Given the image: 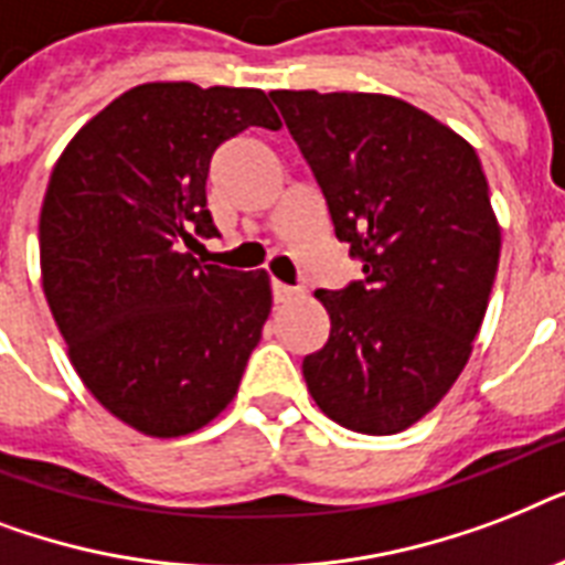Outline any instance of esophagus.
<instances>
[{
  "mask_svg": "<svg viewBox=\"0 0 565 565\" xmlns=\"http://www.w3.org/2000/svg\"><path fill=\"white\" fill-rule=\"evenodd\" d=\"M273 296L278 305H287V301L299 299L301 290H296V287H290V284H281V281H273Z\"/></svg>",
  "mask_w": 565,
  "mask_h": 565,
  "instance_id": "34e87169",
  "label": "esophagus"
}]
</instances>
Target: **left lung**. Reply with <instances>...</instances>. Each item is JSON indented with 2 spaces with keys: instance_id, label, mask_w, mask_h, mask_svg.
I'll use <instances>...</instances> for the list:
<instances>
[{
  "instance_id": "left-lung-1",
  "label": "left lung",
  "mask_w": 565,
  "mask_h": 565,
  "mask_svg": "<svg viewBox=\"0 0 565 565\" xmlns=\"http://www.w3.org/2000/svg\"><path fill=\"white\" fill-rule=\"evenodd\" d=\"M363 281L317 290L331 334L301 363L328 419L386 437L443 402L472 354L501 225L472 143L386 93L273 90Z\"/></svg>"
}]
</instances>
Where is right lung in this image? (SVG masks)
Instances as JSON below:
<instances>
[{
	"label": "right lung",
	"instance_id": "obj_1",
	"mask_svg": "<svg viewBox=\"0 0 565 565\" xmlns=\"http://www.w3.org/2000/svg\"><path fill=\"white\" fill-rule=\"evenodd\" d=\"M248 126L278 131L264 90L149 82L66 143L40 207V281L93 398L128 428L172 439L213 422L260 343L264 269L199 264L213 237L211 158Z\"/></svg>",
	"mask_w": 565,
	"mask_h": 565
}]
</instances>
